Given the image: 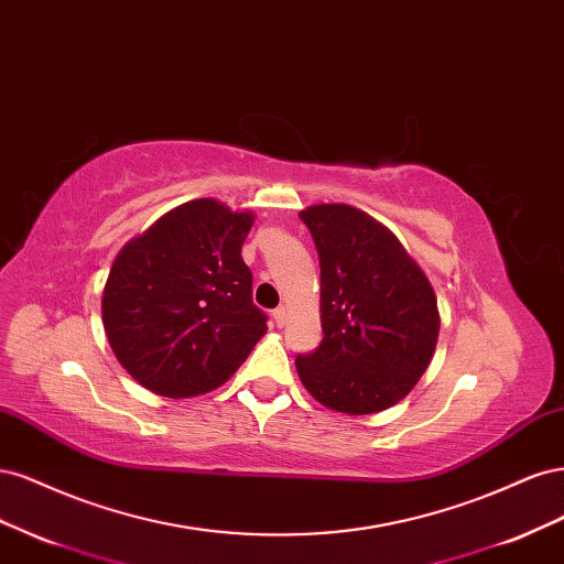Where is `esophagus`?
<instances>
[{
    "label": "esophagus",
    "mask_w": 564,
    "mask_h": 564,
    "mask_svg": "<svg viewBox=\"0 0 564 564\" xmlns=\"http://www.w3.org/2000/svg\"><path fill=\"white\" fill-rule=\"evenodd\" d=\"M286 315H289V311L284 308V305H280V308L272 311V319H275L278 327H284V324H286Z\"/></svg>",
    "instance_id": "obj_1"
}]
</instances>
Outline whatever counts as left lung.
<instances>
[{"instance_id":"obj_1","label":"left lung","mask_w":564,"mask_h":564,"mask_svg":"<svg viewBox=\"0 0 564 564\" xmlns=\"http://www.w3.org/2000/svg\"><path fill=\"white\" fill-rule=\"evenodd\" d=\"M319 256L322 344L296 357L301 383L340 414L398 404L429 369L440 334L433 286L400 240L350 204L303 209Z\"/></svg>"}]
</instances>
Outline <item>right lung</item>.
Listing matches in <instances>:
<instances>
[{
	"instance_id": "right-lung-1",
	"label": "right lung",
	"mask_w": 564,
	"mask_h": 564,
	"mask_svg": "<svg viewBox=\"0 0 564 564\" xmlns=\"http://www.w3.org/2000/svg\"><path fill=\"white\" fill-rule=\"evenodd\" d=\"M251 226V212L191 199L117 253L100 313L119 365L143 388L174 400L209 392L268 332L242 261Z\"/></svg>"
}]
</instances>
